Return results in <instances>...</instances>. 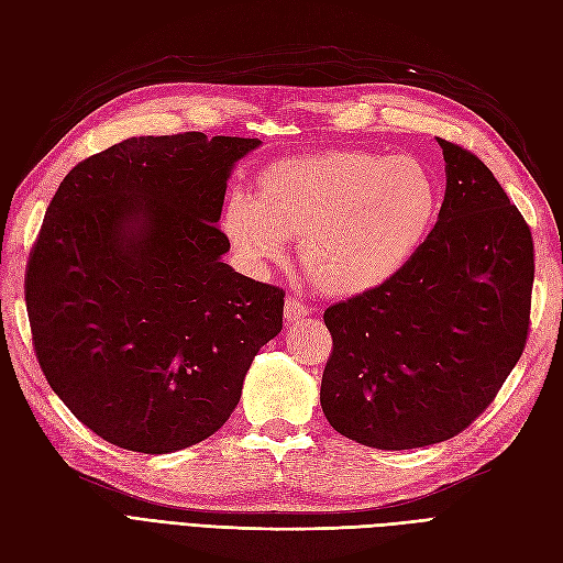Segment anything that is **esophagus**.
<instances>
[{"label":"esophagus","mask_w":563,"mask_h":563,"mask_svg":"<svg viewBox=\"0 0 563 563\" xmlns=\"http://www.w3.org/2000/svg\"><path fill=\"white\" fill-rule=\"evenodd\" d=\"M308 314H310V310L305 308V305H302L300 300L286 298V302H284V319H286V321H298V319L308 317Z\"/></svg>","instance_id":"34e87169"}]
</instances>
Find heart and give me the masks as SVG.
Here are the masks:
<instances>
[{
    "mask_svg": "<svg viewBox=\"0 0 563 563\" xmlns=\"http://www.w3.org/2000/svg\"><path fill=\"white\" fill-rule=\"evenodd\" d=\"M439 211V185L413 155L323 150L267 164L258 192L232 190L220 230L251 275L286 258L300 236V263L331 296L373 291L413 258Z\"/></svg>",
    "mask_w": 563,
    "mask_h": 563,
    "instance_id": "b5f03b06",
    "label": "heart"
}]
</instances>
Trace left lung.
<instances>
[{
    "label": "left lung",
    "instance_id": "1",
    "mask_svg": "<svg viewBox=\"0 0 563 563\" xmlns=\"http://www.w3.org/2000/svg\"><path fill=\"white\" fill-rule=\"evenodd\" d=\"M437 141L446 192L434 230L395 277L323 312L333 352L321 411L335 432L380 451L463 432L528 335L531 230L479 157Z\"/></svg>",
    "mask_w": 563,
    "mask_h": 563
}]
</instances>
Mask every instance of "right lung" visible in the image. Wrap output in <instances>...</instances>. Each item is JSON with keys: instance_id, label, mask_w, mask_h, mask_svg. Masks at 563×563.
Masks as SVG:
<instances>
[{"instance_id": "1", "label": "right lung", "mask_w": 563, "mask_h": 563, "mask_svg": "<svg viewBox=\"0 0 563 563\" xmlns=\"http://www.w3.org/2000/svg\"><path fill=\"white\" fill-rule=\"evenodd\" d=\"M258 145L129 139L48 203L25 277L32 343L51 389L119 449L174 453L218 432L282 331L284 291L223 263L218 228L232 168Z\"/></svg>"}]
</instances>
